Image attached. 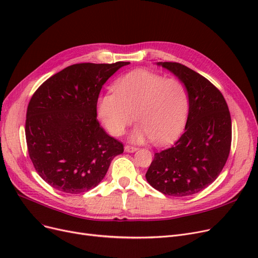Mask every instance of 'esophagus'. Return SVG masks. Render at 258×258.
<instances>
[{
	"mask_svg": "<svg viewBox=\"0 0 258 258\" xmlns=\"http://www.w3.org/2000/svg\"><path fill=\"white\" fill-rule=\"evenodd\" d=\"M124 150H125L126 152H128V153H134V152H136V151L138 150V148L134 147V145H130V144H127V145H125Z\"/></svg>",
	"mask_w": 258,
	"mask_h": 258,
	"instance_id": "1",
	"label": "esophagus"
}]
</instances>
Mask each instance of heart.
Returning a JSON list of instances; mask_svg holds the SVG:
<instances>
[{
	"mask_svg": "<svg viewBox=\"0 0 258 258\" xmlns=\"http://www.w3.org/2000/svg\"><path fill=\"white\" fill-rule=\"evenodd\" d=\"M114 91L98 100L99 117L111 135H122L134 118L139 122L133 135L137 141L166 144L181 133L189 97L180 80L137 70L119 78Z\"/></svg>",
	"mask_w": 258,
	"mask_h": 258,
	"instance_id": "b5f03b06",
	"label": "heart"
}]
</instances>
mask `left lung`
<instances>
[{"mask_svg": "<svg viewBox=\"0 0 258 258\" xmlns=\"http://www.w3.org/2000/svg\"><path fill=\"white\" fill-rule=\"evenodd\" d=\"M158 65L185 85L188 116L181 137L173 147L155 153L145 177L164 195H193L214 181L228 160L232 142L229 107L219 89L204 76L177 62Z\"/></svg>", "mask_w": 258, "mask_h": 258, "instance_id": "left-lung-1", "label": "left lung"}]
</instances>
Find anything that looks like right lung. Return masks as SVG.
<instances>
[{
  "label": "right lung",
  "instance_id": "1",
  "mask_svg": "<svg viewBox=\"0 0 258 258\" xmlns=\"http://www.w3.org/2000/svg\"><path fill=\"white\" fill-rule=\"evenodd\" d=\"M78 63L43 82L28 103L25 136L29 158L44 181L63 193L97 186L110 161L124 149L97 119L102 85L120 67Z\"/></svg>",
  "mask_w": 258,
  "mask_h": 258
}]
</instances>
